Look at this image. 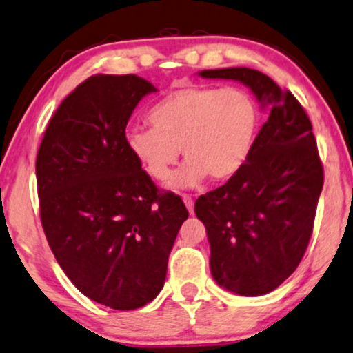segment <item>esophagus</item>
Wrapping results in <instances>:
<instances>
[{
    "label": "esophagus",
    "instance_id": "1",
    "mask_svg": "<svg viewBox=\"0 0 353 353\" xmlns=\"http://www.w3.org/2000/svg\"><path fill=\"white\" fill-rule=\"evenodd\" d=\"M182 200H184V203H185V206H187V210H189V213H190V214L194 213V199H192L190 195L182 194Z\"/></svg>",
    "mask_w": 353,
    "mask_h": 353
}]
</instances>
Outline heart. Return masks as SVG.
Listing matches in <instances>:
<instances>
[{"label":"heart","instance_id":"heart-1","mask_svg":"<svg viewBox=\"0 0 353 353\" xmlns=\"http://www.w3.org/2000/svg\"><path fill=\"white\" fill-rule=\"evenodd\" d=\"M153 130L137 128L125 135L129 152L154 181H166L181 148L187 161L172 187H194L206 176L224 181L250 157L256 135L258 108L236 87H184L152 108Z\"/></svg>","mask_w":353,"mask_h":353}]
</instances>
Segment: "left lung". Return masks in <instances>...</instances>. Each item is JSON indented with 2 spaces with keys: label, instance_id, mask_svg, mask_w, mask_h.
<instances>
[{
  "label": "left lung",
  "instance_id": "1",
  "mask_svg": "<svg viewBox=\"0 0 353 353\" xmlns=\"http://www.w3.org/2000/svg\"><path fill=\"white\" fill-rule=\"evenodd\" d=\"M200 75L242 82L270 108L245 164L195 201L216 283L247 297L268 294L297 270L313 232L324 176L312 122L297 98L260 70L224 68Z\"/></svg>",
  "mask_w": 353,
  "mask_h": 353
}]
</instances>
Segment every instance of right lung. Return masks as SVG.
<instances>
[{"label":"right lung","instance_id":"right-lung-1","mask_svg":"<svg viewBox=\"0 0 353 353\" xmlns=\"http://www.w3.org/2000/svg\"><path fill=\"white\" fill-rule=\"evenodd\" d=\"M139 75L97 74L64 98L37 154L41 225L65 276L93 302L135 310L163 289L189 218L129 152L125 125L148 93Z\"/></svg>","mask_w":353,"mask_h":353}]
</instances>
